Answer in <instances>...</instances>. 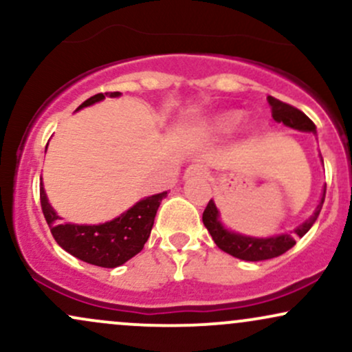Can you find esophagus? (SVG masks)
Here are the masks:
<instances>
[{
  "label": "esophagus",
  "instance_id": "34e87169",
  "mask_svg": "<svg viewBox=\"0 0 352 352\" xmlns=\"http://www.w3.org/2000/svg\"><path fill=\"white\" fill-rule=\"evenodd\" d=\"M207 177H208L207 168H205L204 165L195 164V165H190L187 170H185L184 179L185 180H190V179H207Z\"/></svg>",
  "mask_w": 352,
  "mask_h": 352
}]
</instances>
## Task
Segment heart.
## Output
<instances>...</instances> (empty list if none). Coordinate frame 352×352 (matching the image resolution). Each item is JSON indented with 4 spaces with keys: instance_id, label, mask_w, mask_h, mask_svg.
Returning a JSON list of instances; mask_svg holds the SVG:
<instances>
[{
    "instance_id": "b5f03b06",
    "label": "heart",
    "mask_w": 352,
    "mask_h": 352,
    "mask_svg": "<svg viewBox=\"0 0 352 352\" xmlns=\"http://www.w3.org/2000/svg\"><path fill=\"white\" fill-rule=\"evenodd\" d=\"M238 122H240V114L238 112H225V114L217 116L210 127L217 134H230V132L235 131Z\"/></svg>"
}]
</instances>
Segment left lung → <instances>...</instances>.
Here are the masks:
<instances>
[{"label":"left lung","mask_w":352,"mask_h":352,"mask_svg":"<svg viewBox=\"0 0 352 352\" xmlns=\"http://www.w3.org/2000/svg\"><path fill=\"white\" fill-rule=\"evenodd\" d=\"M268 104L272 107V116L276 122L285 124L286 127H292L294 131L300 132H309V134L316 135V125L313 124V120L308 116L302 114L300 109L289 106V104L281 102V100L268 96ZM319 160L322 162V157L319 155ZM324 195H326V185L322 190L321 200H319L316 210L311 215L308 220H305L300 227H296L292 233H281V235L274 236H266V238H258V236H250L243 235V233L232 232V230L225 227L221 223L220 212H218L215 201L210 200L207 208H205L204 217V225L207 227L208 233L212 235L213 241L220 250H223L225 253L232 254V256L240 258L245 261H263L270 260V258H276L280 254L286 253L289 248H293L296 245L298 236H305L309 232V228L313 227L314 221L318 220L319 212H321L322 204H324Z\"/></svg>","instance_id":"left-lung-1"}]
</instances>
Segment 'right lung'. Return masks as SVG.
Instances as JSON below:
<instances>
[{"instance_id":"right-lung-1","label":"right lung","mask_w":352,"mask_h":352,"mask_svg":"<svg viewBox=\"0 0 352 352\" xmlns=\"http://www.w3.org/2000/svg\"><path fill=\"white\" fill-rule=\"evenodd\" d=\"M119 96L120 92H106V94L100 92L84 100L76 111L100 102L106 98H119ZM39 195H41L44 218L60 248L89 265L116 268L131 260L144 248L145 241L151 236L153 218L157 215L160 201L167 197V192L145 197L127 212L116 217L114 220L99 225L59 223L63 218L51 207L43 184L39 188Z\"/></svg>"}]
</instances>
